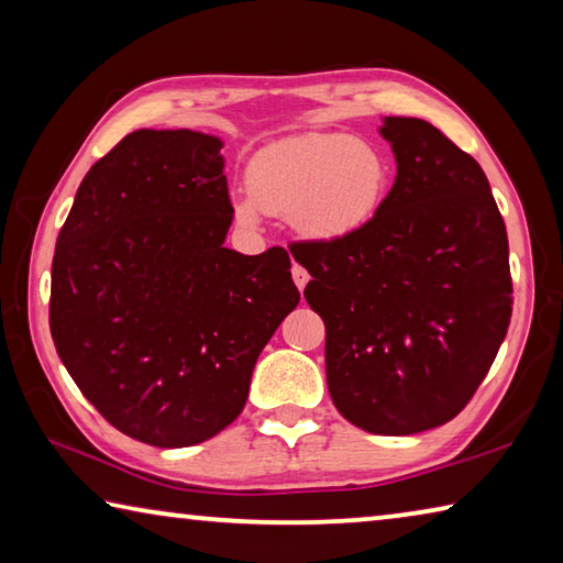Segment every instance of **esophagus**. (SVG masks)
Returning a JSON list of instances; mask_svg holds the SVG:
<instances>
[{"label": "esophagus", "mask_w": 563, "mask_h": 563, "mask_svg": "<svg viewBox=\"0 0 563 563\" xmlns=\"http://www.w3.org/2000/svg\"><path fill=\"white\" fill-rule=\"evenodd\" d=\"M292 280H295V285H298V290H302L305 285H308L310 275H308V271L300 268V265H292Z\"/></svg>", "instance_id": "esophagus-1"}]
</instances>
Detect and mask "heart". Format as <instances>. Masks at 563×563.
Listing matches in <instances>:
<instances>
[{
  "instance_id": "obj_1",
  "label": "heart",
  "mask_w": 563,
  "mask_h": 563,
  "mask_svg": "<svg viewBox=\"0 0 563 563\" xmlns=\"http://www.w3.org/2000/svg\"><path fill=\"white\" fill-rule=\"evenodd\" d=\"M387 156L347 133H302L261 148L245 170L247 198L238 223L253 228L258 211L288 221L312 241H342L375 221L389 194Z\"/></svg>"
}]
</instances>
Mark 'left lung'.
Here are the masks:
<instances>
[{
  "label": "left lung",
  "mask_w": 563,
  "mask_h": 563,
  "mask_svg": "<svg viewBox=\"0 0 563 563\" xmlns=\"http://www.w3.org/2000/svg\"><path fill=\"white\" fill-rule=\"evenodd\" d=\"M397 176L365 231L292 243L325 322L328 389L373 434L450 422L511 318L509 241L482 166L422 119L385 117Z\"/></svg>",
  "instance_id": "8db88e82"
}]
</instances>
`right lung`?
Here are the masks:
<instances>
[{"mask_svg": "<svg viewBox=\"0 0 563 563\" xmlns=\"http://www.w3.org/2000/svg\"><path fill=\"white\" fill-rule=\"evenodd\" d=\"M223 141L141 129L99 158L56 238L49 328L76 387L133 440L225 430L255 360L300 302L283 247H225Z\"/></svg>", "mask_w": 563, "mask_h": 563, "instance_id": "obj_1", "label": "right lung"}]
</instances>
